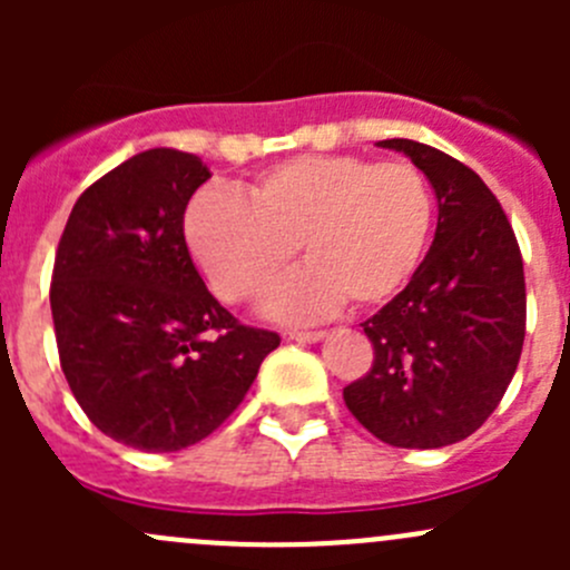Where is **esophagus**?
Here are the masks:
<instances>
[{"instance_id":"esophagus-1","label":"esophagus","mask_w":570,"mask_h":570,"mask_svg":"<svg viewBox=\"0 0 570 570\" xmlns=\"http://www.w3.org/2000/svg\"><path fill=\"white\" fill-rule=\"evenodd\" d=\"M289 338L292 342H301V344H317L325 338V331H292Z\"/></svg>"}]
</instances>
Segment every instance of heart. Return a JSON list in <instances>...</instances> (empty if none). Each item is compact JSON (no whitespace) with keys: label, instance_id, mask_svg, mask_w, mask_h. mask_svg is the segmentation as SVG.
<instances>
[{"label":"heart","instance_id":"b5f03b06","mask_svg":"<svg viewBox=\"0 0 570 570\" xmlns=\"http://www.w3.org/2000/svg\"><path fill=\"white\" fill-rule=\"evenodd\" d=\"M435 198L407 159L306 154L273 165L243 189L195 195L184 239L223 301L256 297L295 256L308 262L269 289L264 314L322 320L350 297L381 306L411 284L428 256Z\"/></svg>","mask_w":570,"mask_h":570}]
</instances>
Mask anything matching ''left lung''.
Returning <instances> with one entry per match:
<instances>
[{"instance_id": "8db88e82", "label": "left lung", "mask_w": 570, "mask_h": 570, "mask_svg": "<svg viewBox=\"0 0 570 570\" xmlns=\"http://www.w3.org/2000/svg\"><path fill=\"white\" fill-rule=\"evenodd\" d=\"M411 157L439 198V226L411 284L364 322L372 370L344 405L375 439L439 450L482 428L508 392L524 347V262L497 195L450 154L381 140Z\"/></svg>"}]
</instances>
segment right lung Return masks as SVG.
Returning a JSON list of instances; mask_svg holds the SVG:
<instances>
[{"mask_svg":"<svg viewBox=\"0 0 570 570\" xmlns=\"http://www.w3.org/2000/svg\"><path fill=\"white\" fill-rule=\"evenodd\" d=\"M209 176L195 154H135L79 195L57 245L49 301L68 386L101 433L142 452L215 433L281 344L239 325L189 258L184 209Z\"/></svg>","mask_w":570,"mask_h":570,"instance_id":"1","label":"right lung"}]
</instances>
